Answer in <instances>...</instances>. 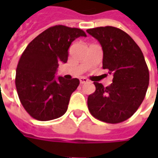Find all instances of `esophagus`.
Wrapping results in <instances>:
<instances>
[{
    "label": "esophagus",
    "mask_w": 158,
    "mask_h": 158,
    "mask_svg": "<svg viewBox=\"0 0 158 158\" xmlns=\"http://www.w3.org/2000/svg\"><path fill=\"white\" fill-rule=\"evenodd\" d=\"M89 81L88 80V79H86V78H80L79 79V82H80V84H85V83H87Z\"/></svg>",
    "instance_id": "1"
}]
</instances>
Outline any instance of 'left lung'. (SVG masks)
<instances>
[{
  "instance_id": "left-lung-1",
  "label": "left lung",
  "mask_w": 158,
  "mask_h": 158,
  "mask_svg": "<svg viewBox=\"0 0 158 158\" xmlns=\"http://www.w3.org/2000/svg\"><path fill=\"white\" fill-rule=\"evenodd\" d=\"M102 47L103 69L113 74V83L94 82L96 91L88 96L93 117L108 123L123 122L135 113L146 96L149 70L141 50L120 29L106 26L86 30Z\"/></svg>"
}]
</instances>
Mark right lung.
Segmentation results:
<instances>
[{"label": "right lung", "instance_id": "add662e5", "mask_svg": "<svg viewBox=\"0 0 158 158\" xmlns=\"http://www.w3.org/2000/svg\"><path fill=\"white\" fill-rule=\"evenodd\" d=\"M86 36L82 29L56 25L45 29L26 47L16 70L15 84L26 112L40 121L62 117L68 110L78 79H65L55 73L67 62L69 48L76 38Z\"/></svg>", "mask_w": 158, "mask_h": 158}]
</instances>
